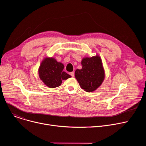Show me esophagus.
Wrapping results in <instances>:
<instances>
[{"instance_id": "1", "label": "esophagus", "mask_w": 146, "mask_h": 146, "mask_svg": "<svg viewBox=\"0 0 146 146\" xmlns=\"http://www.w3.org/2000/svg\"><path fill=\"white\" fill-rule=\"evenodd\" d=\"M70 75L72 77H74V73L73 72H70Z\"/></svg>"}]
</instances>
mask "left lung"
Returning a JSON list of instances; mask_svg holds the SVG:
<instances>
[{"mask_svg": "<svg viewBox=\"0 0 146 146\" xmlns=\"http://www.w3.org/2000/svg\"><path fill=\"white\" fill-rule=\"evenodd\" d=\"M81 65L82 69L75 71V77L82 90L93 92L101 86L105 77L101 58L98 55L83 58Z\"/></svg>", "mask_w": 146, "mask_h": 146, "instance_id": "obj_1", "label": "left lung"}]
</instances>
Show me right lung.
<instances>
[{"mask_svg": "<svg viewBox=\"0 0 146 146\" xmlns=\"http://www.w3.org/2000/svg\"><path fill=\"white\" fill-rule=\"evenodd\" d=\"M64 65L58 62L52 57H46L41 61L38 68V76L40 80L49 88L59 87L62 84V80H67L71 76L64 72Z\"/></svg>", "mask_w": 146, "mask_h": 146, "instance_id": "obj_1", "label": "right lung"}]
</instances>
